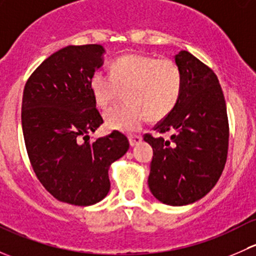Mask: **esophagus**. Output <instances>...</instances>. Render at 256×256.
<instances>
[{
  "label": "esophagus",
  "mask_w": 256,
  "mask_h": 256,
  "mask_svg": "<svg viewBox=\"0 0 256 256\" xmlns=\"http://www.w3.org/2000/svg\"><path fill=\"white\" fill-rule=\"evenodd\" d=\"M141 141H142V138H141V136H138V135H132V136H130V138H128V142H130L131 147L136 146V144H140Z\"/></svg>",
  "instance_id": "34e87169"
}]
</instances>
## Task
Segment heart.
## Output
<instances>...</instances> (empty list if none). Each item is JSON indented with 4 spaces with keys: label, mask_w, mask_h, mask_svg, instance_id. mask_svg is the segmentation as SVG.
I'll return each instance as SVG.
<instances>
[{
    "label": "heart",
    "mask_w": 256,
    "mask_h": 256,
    "mask_svg": "<svg viewBox=\"0 0 256 256\" xmlns=\"http://www.w3.org/2000/svg\"><path fill=\"white\" fill-rule=\"evenodd\" d=\"M90 92L100 108L114 104L125 92L126 104L105 112L110 130L134 132L144 121H160L176 108L183 88L180 66L171 59L146 54H126L115 59L110 74L95 72Z\"/></svg>",
    "instance_id": "1"
}]
</instances>
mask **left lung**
<instances>
[{
    "mask_svg": "<svg viewBox=\"0 0 256 256\" xmlns=\"http://www.w3.org/2000/svg\"><path fill=\"white\" fill-rule=\"evenodd\" d=\"M183 76L176 108L157 124L154 132L170 140L146 135L154 157L148 187L167 206L192 204L216 184L226 161L229 140L226 100L218 78L187 50L174 56Z\"/></svg>",
    "mask_w": 256,
    "mask_h": 256,
    "instance_id": "obj_1",
    "label": "left lung"
}]
</instances>
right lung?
<instances>
[{"instance_id": "right-lung-1", "label": "right lung", "mask_w": 256, "mask_h": 256, "mask_svg": "<svg viewBox=\"0 0 256 256\" xmlns=\"http://www.w3.org/2000/svg\"><path fill=\"white\" fill-rule=\"evenodd\" d=\"M104 54L100 44L66 46L33 72L23 92L22 130L36 176L54 198L80 207L106 197L109 167L128 150L118 131L89 141L102 124L89 82Z\"/></svg>"}]
</instances>
